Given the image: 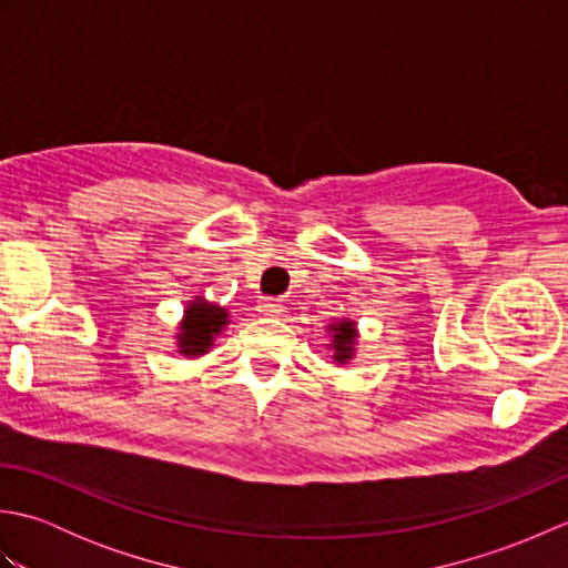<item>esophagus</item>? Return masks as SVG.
<instances>
[{
    "mask_svg": "<svg viewBox=\"0 0 568 568\" xmlns=\"http://www.w3.org/2000/svg\"><path fill=\"white\" fill-rule=\"evenodd\" d=\"M258 312L263 317H281L283 312H285V307H283V303L281 300H273V297H263L261 303H258Z\"/></svg>",
    "mask_w": 568,
    "mask_h": 568,
    "instance_id": "1",
    "label": "esophagus"
}]
</instances>
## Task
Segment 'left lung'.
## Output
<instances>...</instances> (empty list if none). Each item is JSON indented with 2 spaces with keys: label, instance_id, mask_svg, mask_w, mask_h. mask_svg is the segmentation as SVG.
<instances>
[{
  "label": "left lung",
  "instance_id": "8db88e82",
  "mask_svg": "<svg viewBox=\"0 0 568 568\" xmlns=\"http://www.w3.org/2000/svg\"><path fill=\"white\" fill-rule=\"evenodd\" d=\"M327 352L332 354V361L336 366H348L356 358L358 348V327L354 320L342 317L327 324Z\"/></svg>",
  "mask_w": 568,
  "mask_h": 568
}]
</instances>
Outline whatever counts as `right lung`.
Segmentation results:
<instances>
[{
    "instance_id": "right-lung-1",
    "label": "right lung",
    "mask_w": 568,
    "mask_h": 568,
    "mask_svg": "<svg viewBox=\"0 0 568 568\" xmlns=\"http://www.w3.org/2000/svg\"><path fill=\"white\" fill-rule=\"evenodd\" d=\"M229 324H232V320H229L226 307L214 305L202 295L187 300L183 320L178 322L175 332L178 354L185 358L207 356L212 352L214 339L229 327Z\"/></svg>"
}]
</instances>
